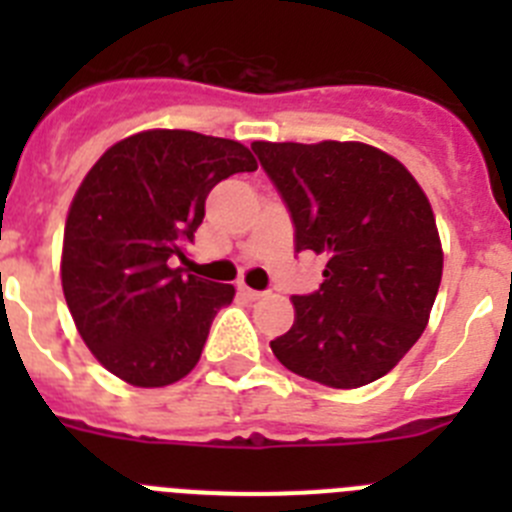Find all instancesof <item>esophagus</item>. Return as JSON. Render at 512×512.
Instances as JSON below:
<instances>
[{"label":"esophagus","instance_id":"obj_1","mask_svg":"<svg viewBox=\"0 0 512 512\" xmlns=\"http://www.w3.org/2000/svg\"><path fill=\"white\" fill-rule=\"evenodd\" d=\"M238 289H241V295H246L248 300H261V297H264V292H259V289H251L248 284H238Z\"/></svg>","mask_w":512,"mask_h":512}]
</instances>
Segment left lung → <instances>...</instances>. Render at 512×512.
<instances>
[{
  "label": "left lung",
  "instance_id": "8db88e82",
  "mask_svg": "<svg viewBox=\"0 0 512 512\" xmlns=\"http://www.w3.org/2000/svg\"><path fill=\"white\" fill-rule=\"evenodd\" d=\"M251 148L292 215L295 251L328 261L318 292L292 297L295 325L271 351L336 390L384 377L425 330L441 284L431 202L397 158L366 143Z\"/></svg>",
  "mask_w": 512,
  "mask_h": 512
}]
</instances>
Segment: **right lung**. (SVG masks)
<instances>
[{
    "label": "right lung",
    "mask_w": 512,
    "mask_h": 512,
    "mask_svg": "<svg viewBox=\"0 0 512 512\" xmlns=\"http://www.w3.org/2000/svg\"><path fill=\"white\" fill-rule=\"evenodd\" d=\"M256 171L238 140L146 130L104 151L84 176L63 230L61 284L99 364L135 387L192 372L233 284L187 274L184 246L217 182Z\"/></svg>",
    "instance_id": "right-lung-1"
}]
</instances>
